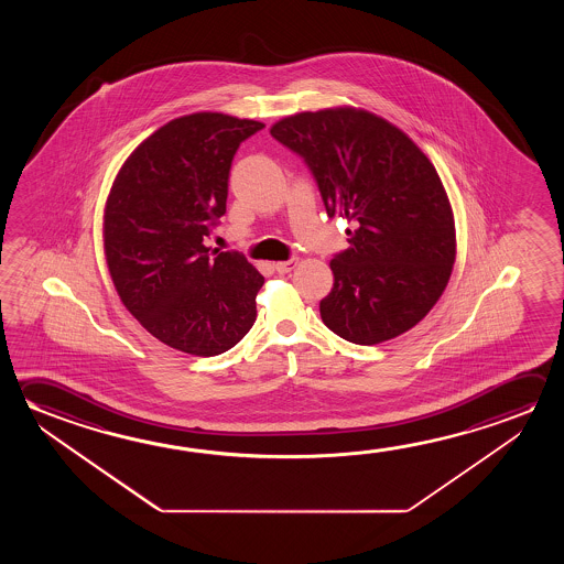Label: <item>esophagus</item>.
<instances>
[{
	"mask_svg": "<svg viewBox=\"0 0 564 564\" xmlns=\"http://www.w3.org/2000/svg\"><path fill=\"white\" fill-rule=\"evenodd\" d=\"M296 263H299V259L291 258L286 259V261H278V263H275L273 268H275V271H278V273H281V275H283V273H289V271H293V269L296 268Z\"/></svg>",
	"mask_w": 564,
	"mask_h": 564,
	"instance_id": "esophagus-1",
	"label": "esophagus"
}]
</instances>
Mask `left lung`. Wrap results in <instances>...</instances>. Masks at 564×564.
Returning <instances> with one entry per match:
<instances>
[{
    "mask_svg": "<svg viewBox=\"0 0 564 564\" xmlns=\"http://www.w3.org/2000/svg\"><path fill=\"white\" fill-rule=\"evenodd\" d=\"M271 135L305 161L328 218L356 224L334 253L323 323L344 340L379 344L433 308L456 256L448 196L433 163L403 131L370 111H305Z\"/></svg>",
    "mask_w": 564,
    "mask_h": 564,
    "instance_id": "1",
    "label": "left lung"
}]
</instances>
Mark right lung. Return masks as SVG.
<instances>
[{"label": "right lung", "instance_id": "1", "mask_svg": "<svg viewBox=\"0 0 564 564\" xmlns=\"http://www.w3.org/2000/svg\"><path fill=\"white\" fill-rule=\"evenodd\" d=\"M261 121L200 111L169 121L123 163L104 214V248L121 303L175 350L218 356L256 323L263 275L240 251L204 246L226 214L241 141Z\"/></svg>", "mask_w": 564, "mask_h": 564}]
</instances>
